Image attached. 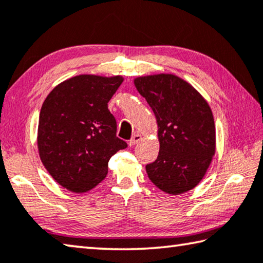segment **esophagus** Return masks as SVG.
<instances>
[{
	"instance_id": "1",
	"label": "esophagus",
	"mask_w": 263,
	"mask_h": 263,
	"mask_svg": "<svg viewBox=\"0 0 263 263\" xmlns=\"http://www.w3.org/2000/svg\"><path fill=\"white\" fill-rule=\"evenodd\" d=\"M140 140H141V136H140V135H135V136H133L132 138H131V140L128 141V146L133 147V146H135V145H136L137 143H138V141H140Z\"/></svg>"
}]
</instances>
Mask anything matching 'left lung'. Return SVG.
<instances>
[{
  "mask_svg": "<svg viewBox=\"0 0 263 263\" xmlns=\"http://www.w3.org/2000/svg\"><path fill=\"white\" fill-rule=\"evenodd\" d=\"M133 82L157 120L160 147L156 161L146 165L149 180L171 195L193 190L205 177L216 148L207 101L173 73L140 76Z\"/></svg>",
  "mask_w": 263,
  "mask_h": 263,
  "instance_id": "obj_1",
  "label": "left lung"
}]
</instances>
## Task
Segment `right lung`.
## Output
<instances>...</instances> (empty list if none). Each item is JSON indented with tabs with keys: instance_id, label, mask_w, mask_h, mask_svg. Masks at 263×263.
<instances>
[{
	"instance_id": "obj_1",
	"label": "right lung",
	"mask_w": 263,
	"mask_h": 263,
	"mask_svg": "<svg viewBox=\"0 0 263 263\" xmlns=\"http://www.w3.org/2000/svg\"><path fill=\"white\" fill-rule=\"evenodd\" d=\"M122 76L78 74L53 87L42 105L37 147L50 176L73 193L104 180L110 158L127 146L107 109Z\"/></svg>"
}]
</instances>
